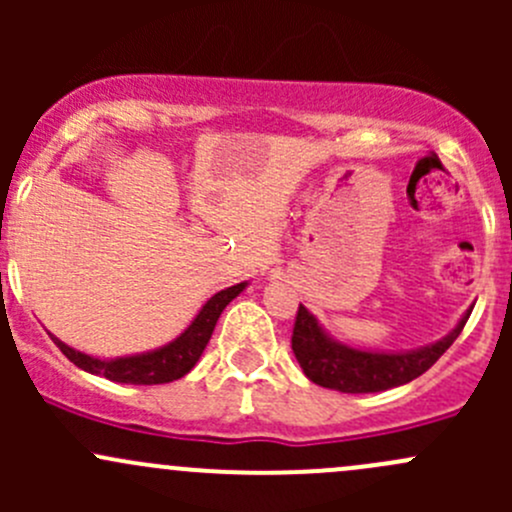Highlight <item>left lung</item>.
Returning <instances> with one entry per match:
<instances>
[{"mask_svg": "<svg viewBox=\"0 0 512 512\" xmlns=\"http://www.w3.org/2000/svg\"><path fill=\"white\" fill-rule=\"evenodd\" d=\"M471 309L463 312L456 327L446 337L426 344V347L404 349V352H381V349H361L334 339L319 319L299 304L297 322L292 334V352L309 381L324 389L342 394H376V391L404 386L431 369L441 354L458 339L466 327Z\"/></svg>", "mask_w": 512, "mask_h": 512, "instance_id": "obj_1", "label": "left lung"}]
</instances>
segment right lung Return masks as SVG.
Wrapping results in <instances>:
<instances>
[{"label": "right lung", "mask_w": 512, "mask_h": 512, "mask_svg": "<svg viewBox=\"0 0 512 512\" xmlns=\"http://www.w3.org/2000/svg\"><path fill=\"white\" fill-rule=\"evenodd\" d=\"M247 285H250V282H240V285H232L215 292L213 297L198 309L193 322H190L178 337L170 339L163 347L148 349V352L116 356V359H101V356H91L69 347V344L61 342V339L54 337L51 332L49 337L54 339V344L64 352L66 359L74 361L79 369L89 371V374L106 376L108 381H118V384H168V381L185 376L195 364H198L200 354L205 352L210 337H213V329L215 324H218L223 309L237 297V294L245 292Z\"/></svg>", "instance_id": "1"}]
</instances>
